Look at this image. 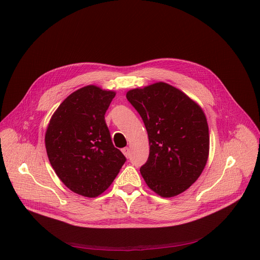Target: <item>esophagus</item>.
<instances>
[{
	"label": "esophagus",
	"instance_id": "1",
	"mask_svg": "<svg viewBox=\"0 0 260 260\" xmlns=\"http://www.w3.org/2000/svg\"><path fill=\"white\" fill-rule=\"evenodd\" d=\"M122 152H123L124 156H125L126 158L129 157V155H131V149H129V148H124V149L122 150Z\"/></svg>",
	"mask_w": 260,
	"mask_h": 260
}]
</instances>
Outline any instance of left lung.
<instances>
[{"mask_svg": "<svg viewBox=\"0 0 260 260\" xmlns=\"http://www.w3.org/2000/svg\"><path fill=\"white\" fill-rule=\"evenodd\" d=\"M141 116L150 154L140 173L162 198L184 192L206 166L209 155L207 119L201 106L179 89L158 82L126 93Z\"/></svg>", "mask_w": 260, "mask_h": 260, "instance_id": "1", "label": "left lung"}]
</instances>
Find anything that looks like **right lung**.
Listing matches in <instances>:
<instances>
[{
  "label": "right lung",
  "instance_id": "1",
  "mask_svg": "<svg viewBox=\"0 0 260 260\" xmlns=\"http://www.w3.org/2000/svg\"><path fill=\"white\" fill-rule=\"evenodd\" d=\"M116 92L88 85L71 93L46 132L51 166L73 192L96 198L114 182L126 158L112 144L105 112Z\"/></svg>",
  "mask_w": 260,
  "mask_h": 260
}]
</instances>
